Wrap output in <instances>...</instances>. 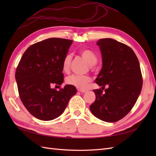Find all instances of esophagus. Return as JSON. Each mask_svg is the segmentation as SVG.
<instances>
[{
    "label": "esophagus",
    "mask_w": 156,
    "mask_h": 156,
    "mask_svg": "<svg viewBox=\"0 0 156 156\" xmlns=\"http://www.w3.org/2000/svg\"><path fill=\"white\" fill-rule=\"evenodd\" d=\"M77 90L80 92H82V93H84V92H86L87 91L85 90H83V89H80V88H78Z\"/></svg>",
    "instance_id": "1"
}]
</instances>
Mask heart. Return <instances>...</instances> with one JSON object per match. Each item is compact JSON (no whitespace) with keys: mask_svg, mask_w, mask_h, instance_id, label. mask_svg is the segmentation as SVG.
Listing matches in <instances>:
<instances>
[{"mask_svg":"<svg viewBox=\"0 0 156 156\" xmlns=\"http://www.w3.org/2000/svg\"><path fill=\"white\" fill-rule=\"evenodd\" d=\"M79 53L89 65L93 66L97 62V55L92 51L88 49H81L79 51ZM71 61H72L71 55L68 54L64 56L62 62V69L64 72L66 73L69 70ZM66 81L70 85L84 89L88 87V83L91 81V78L87 75H72L68 77Z\"/></svg>","mask_w":156,"mask_h":156,"instance_id":"obj_1","label":"heart"}]
</instances>
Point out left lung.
I'll return each mask as SVG.
<instances>
[{"mask_svg":"<svg viewBox=\"0 0 156 156\" xmlns=\"http://www.w3.org/2000/svg\"><path fill=\"white\" fill-rule=\"evenodd\" d=\"M102 68L95 81L108 88L94 90L96 100L90 106L92 114L107 122H115L128 114L137 100L143 87L139 60L134 51L112 38L99 40Z\"/></svg>","mask_w":156,"mask_h":156,"instance_id":"left-lung-1","label":"left lung"}]
</instances>
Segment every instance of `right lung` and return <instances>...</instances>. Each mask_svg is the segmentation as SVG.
<instances>
[{
  "label": "right lung",
  "mask_w": 156,
  "mask_h": 156,
  "mask_svg": "<svg viewBox=\"0 0 156 156\" xmlns=\"http://www.w3.org/2000/svg\"><path fill=\"white\" fill-rule=\"evenodd\" d=\"M72 40L52 37L28 48L16 72L19 94L23 104L36 119L49 121L62 114L77 92L74 86L66 84L58 91L52 84L64 82L62 62Z\"/></svg>",
  "instance_id": "1"
}]
</instances>
